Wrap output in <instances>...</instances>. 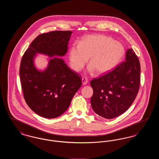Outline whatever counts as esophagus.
Instances as JSON below:
<instances>
[{
    "mask_svg": "<svg viewBox=\"0 0 159 159\" xmlns=\"http://www.w3.org/2000/svg\"><path fill=\"white\" fill-rule=\"evenodd\" d=\"M82 81L83 85H86V84L88 83V79L86 78V77H83Z\"/></svg>",
    "mask_w": 159,
    "mask_h": 159,
    "instance_id": "obj_1",
    "label": "esophagus"
}]
</instances>
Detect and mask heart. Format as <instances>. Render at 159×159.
Instances as JSON below:
<instances>
[{
  "mask_svg": "<svg viewBox=\"0 0 159 159\" xmlns=\"http://www.w3.org/2000/svg\"><path fill=\"white\" fill-rule=\"evenodd\" d=\"M125 48L121 43L103 34L85 36L79 43L71 46L68 59L71 68L80 71L89 58L88 71L98 75L107 73L115 68L121 61Z\"/></svg>",
  "mask_w": 159,
  "mask_h": 159,
  "instance_id": "1",
  "label": "heart"
}]
</instances>
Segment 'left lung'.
Wrapping results in <instances>:
<instances>
[{"label":"left lung","mask_w":159,"mask_h":159,"mask_svg":"<svg viewBox=\"0 0 159 159\" xmlns=\"http://www.w3.org/2000/svg\"><path fill=\"white\" fill-rule=\"evenodd\" d=\"M141 67L132 49L126 53L125 62L111 72L92 80V108L99 116L113 119L125 113L132 105L139 91Z\"/></svg>","instance_id":"obj_1"}]
</instances>
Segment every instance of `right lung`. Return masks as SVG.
Listing matches in <instances>:
<instances>
[{
  "instance_id": "1",
  "label": "right lung",
  "mask_w": 159,
  "mask_h": 159,
  "mask_svg": "<svg viewBox=\"0 0 159 159\" xmlns=\"http://www.w3.org/2000/svg\"><path fill=\"white\" fill-rule=\"evenodd\" d=\"M71 34V31H54L40 34L22 58L20 76L24 97L31 109L41 117L53 119L64 113L82 86L78 73L59 58L67 52ZM37 54L49 57L43 70L35 65Z\"/></svg>"
}]
</instances>
